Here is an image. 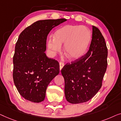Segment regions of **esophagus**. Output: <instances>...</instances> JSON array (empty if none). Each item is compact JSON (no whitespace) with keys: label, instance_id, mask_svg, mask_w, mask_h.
<instances>
[{"label":"esophagus","instance_id":"obj_1","mask_svg":"<svg viewBox=\"0 0 121 121\" xmlns=\"http://www.w3.org/2000/svg\"><path fill=\"white\" fill-rule=\"evenodd\" d=\"M59 64H60V70H61V69H62V67H64V63L60 61V62H59Z\"/></svg>","mask_w":121,"mask_h":121}]
</instances>
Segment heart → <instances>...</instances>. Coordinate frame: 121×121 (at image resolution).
Here are the masks:
<instances>
[{"mask_svg":"<svg viewBox=\"0 0 121 121\" xmlns=\"http://www.w3.org/2000/svg\"><path fill=\"white\" fill-rule=\"evenodd\" d=\"M91 40V31L86 27L66 25L59 29L54 34V38H49L47 46L52 55L61 51L64 44L65 55L71 59H77L86 52Z\"/></svg>","mask_w":121,"mask_h":121,"instance_id":"b5f03b06","label":"heart"}]
</instances>
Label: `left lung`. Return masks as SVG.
<instances>
[{"label":"left lung","mask_w":121,"mask_h":121,"mask_svg":"<svg viewBox=\"0 0 121 121\" xmlns=\"http://www.w3.org/2000/svg\"><path fill=\"white\" fill-rule=\"evenodd\" d=\"M108 48L105 39L93 26L92 39L88 52L67 63L61 72L65 79V94L71 104L85 103L98 92L108 66Z\"/></svg>","instance_id":"1"}]
</instances>
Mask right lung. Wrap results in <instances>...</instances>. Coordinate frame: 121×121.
Returning <instances> with one entry per match:
<instances>
[{"mask_svg": "<svg viewBox=\"0 0 121 121\" xmlns=\"http://www.w3.org/2000/svg\"><path fill=\"white\" fill-rule=\"evenodd\" d=\"M65 18L35 22L20 34L13 56V82L20 95L34 103L43 101L47 86L59 73V63L44 52L48 35Z\"/></svg>", "mask_w": 121, "mask_h": 121, "instance_id": "1", "label": "right lung"}]
</instances>
